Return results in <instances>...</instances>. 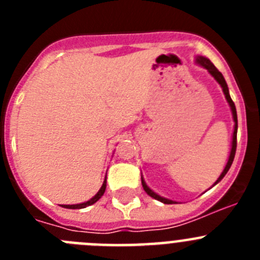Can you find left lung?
Segmentation results:
<instances>
[{"instance_id":"8db88e82","label":"left lung","mask_w":260,"mask_h":260,"mask_svg":"<svg viewBox=\"0 0 260 260\" xmlns=\"http://www.w3.org/2000/svg\"><path fill=\"white\" fill-rule=\"evenodd\" d=\"M197 61H198L199 63H201L202 66H203V68L207 69V70L210 71V74L212 75V77L215 78V79L217 80V82H219L220 86L222 87V91H224V93H225V98H226V100H228L229 105H231V108H232V113H233L234 133H233V142H232L231 156H229V160H228V162H226V167H225V169H224V171H222V173L220 174L219 180L216 181V183H217V182H219V181H221L222 178H224V176H225V174H226V172L229 171V168H231L232 162H233V160H234V155H236V148H237V127H238V125H237V112H236V105H234L233 100H232L231 96H229L228 86H226V82H225V79H224V77H222L221 73H220V71L215 68V65H213L212 62H211L208 58H206V57H198V58H197ZM142 185H143L144 191H146L147 194L150 195V197H152V198L157 199V201L162 202V203H165V204L174 203V202L169 201V199L162 198V197L157 195V194H156V192H153L152 190H151L150 187H148V186L146 185V182H144V181H143V178H142Z\"/></svg>"}]
</instances>
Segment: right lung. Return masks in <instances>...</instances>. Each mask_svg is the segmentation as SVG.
<instances>
[{"instance_id":"obj_1","label":"right lung","mask_w":260,"mask_h":260,"mask_svg":"<svg viewBox=\"0 0 260 260\" xmlns=\"http://www.w3.org/2000/svg\"><path fill=\"white\" fill-rule=\"evenodd\" d=\"M105 187H107V178H105L104 183H103L102 189L99 190V192L95 195V197H93L92 199H89V201L86 202V203H80V204H62V207L73 208V210H77V208H84V207H87V206H91V204L96 203V202H98L99 199L102 198L103 194H104V191H105Z\"/></svg>"}]
</instances>
